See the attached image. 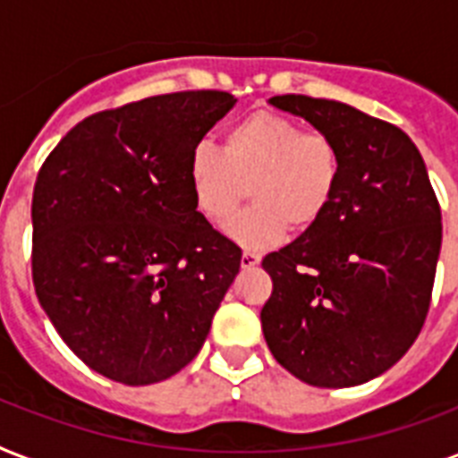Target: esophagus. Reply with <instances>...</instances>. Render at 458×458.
Wrapping results in <instances>:
<instances>
[{
  "mask_svg": "<svg viewBox=\"0 0 458 458\" xmlns=\"http://www.w3.org/2000/svg\"><path fill=\"white\" fill-rule=\"evenodd\" d=\"M259 261H261L259 254H254V251H242L240 266H242V268H254V266H259Z\"/></svg>",
  "mask_w": 458,
  "mask_h": 458,
  "instance_id": "obj_1",
  "label": "esophagus"
}]
</instances>
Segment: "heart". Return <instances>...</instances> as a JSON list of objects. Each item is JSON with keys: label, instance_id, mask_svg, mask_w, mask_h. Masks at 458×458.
<instances>
[{"label": "heart", "instance_id": "b5f03b06", "mask_svg": "<svg viewBox=\"0 0 458 458\" xmlns=\"http://www.w3.org/2000/svg\"><path fill=\"white\" fill-rule=\"evenodd\" d=\"M342 175L340 147L320 131L273 111H254L223 135V149L201 142L190 152L187 180L197 208L225 223L247 199L254 207L228 223L235 242L266 250L293 225L309 230L327 214Z\"/></svg>", "mask_w": 458, "mask_h": 458}]
</instances>
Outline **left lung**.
I'll use <instances>...</instances> for the list:
<instances>
[{"mask_svg": "<svg viewBox=\"0 0 458 458\" xmlns=\"http://www.w3.org/2000/svg\"><path fill=\"white\" fill-rule=\"evenodd\" d=\"M268 102L330 135L342 175L327 214L261 261L266 344L313 387L369 383L409 352L430 306L442 214L426 164L404 131L349 104Z\"/></svg>", "mask_w": 458, "mask_h": 458, "instance_id": "obj_1", "label": "left lung"}]
</instances>
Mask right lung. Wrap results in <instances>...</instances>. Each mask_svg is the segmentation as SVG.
Segmentation results:
<instances>
[{"instance_id":"1","label":"right lung","mask_w":458,"mask_h":458,"mask_svg":"<svg viewBox=\"0 0 458 458\" xmlns=\"http://www.w3.org/2000/svg\"><path fill=\"white\" fill-rule=\"evenodd\" d=\"M218 89L92 114L54 147L32 192V283L61 340L123 385L199 354L242 250L197 211L190 152L233 106Z\"/></svg>"}]
</instances>
